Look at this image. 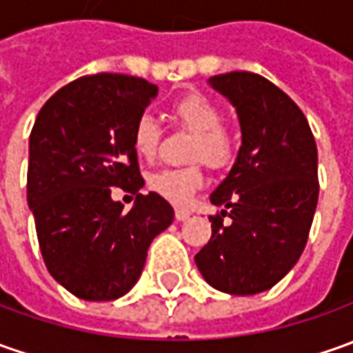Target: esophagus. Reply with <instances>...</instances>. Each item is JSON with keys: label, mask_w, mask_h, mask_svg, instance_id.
<instances>
[{"label": "esophagus", "mask_w": 353, "mask_h": 353, "mask_svg": "<svg viewBox=\"0 0 353 353\" xmlns=\"http://www.w3.org/2000/svg\"><path fill=\"white\" fill-rule=\"evenodd\" d=\"M189 216H191V213L185 209H177L176 211V221H188Z\"/></svg>", "instance_id": "esophagus-1"}]
</instances>
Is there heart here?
Segmentation results:
<instances>
[{
  "label": "heart",
  "instance_id": "b5f03b06",
  "mask_svg": "<svg viewBox=\"0 0 353 353\" xmlns=\"http://www.w3.org/2000/svg\"><path fill=\"white\" fill-rule=\"evenodd\" d=\"M172 119L177 127L193 134L189 160H203L214 170L225 168L236 154V144L223 127L225 115L221 107L203 93H189L172 105ZM132 148L139 158L152 160L158 154L162 128L150 115L139 117L132 128ZM203 170L199 164L185 168H164L148 177V188L177 207H188L193 195L203 188Z\"/></svg>",
  "mask_w": 353,
  "mask_h": 353
}]
</instances>
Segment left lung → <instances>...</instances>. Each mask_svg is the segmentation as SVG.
I'll list each match as a JSON object with an SVG mask.
<instances>
[{"instance_id":"1","label":"left lung","mask_w":353,"mask_h":353,"mask_svg":"<svg viewBox=\"0 0 353 353\" xmlns=\"http://www.w3.org/2000/svg\"><path fill=\"white\" fill-rule=\"evenodd\" d=\"M209 83L236 107L242 146L211 193L223 211L209 216L213 234L195 263L214 289L256 295L281 281L305 250L319 201L316 142L297 103L270 79L228 72Z\"/></svg>"}]
</instances>
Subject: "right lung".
I'll return each instance as SVG.
<instances>
[{"label":"right lung","mask_w":353,"mask_h":353,"mask_svg":"<svg viewBox=\"0 0 353 353\" xmlns=\"http://www.w3.org/2000/svg\"><path fill=\"white\" fill-rule=\"evenodd\" d=\"M158 85L125 74L74 79L43 105L29 137L27 201L43 260L72 295L113 301L139 281L154 238L174 221L158 193L142 195L132 128ZM137 199L128 214L110 199Z\"/></svg>","instance_id":"right-lung-1"}]
</instances>
